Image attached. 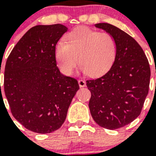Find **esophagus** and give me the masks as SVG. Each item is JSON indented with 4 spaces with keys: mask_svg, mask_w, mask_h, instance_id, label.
Returning <instances> with one entry per match:
<instances>
[{
    "mask_svg": "<svg viewBox=\"0 0 156 156\" xmlns=\"http://www.w3.org/2000/svg\"><path fill=\"white\" fill-rule=\"evenodd\" d=\"M78 83H79V86L80 87H83L86 86V82L84 80H78Z\"/></svg>",
    "mask_w": 156,
    "mask_h": 156,
    "instance_id": "1",
    "label": "esophagus"
}]
</instances>
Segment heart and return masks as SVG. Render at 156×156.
<instances>
[{
    "label": "heart",
    "mask_w": 156,
    "mask_h": 156,
    "mask_svg": "<svg viewBox=\"0 0 156 156\" xmlns=\"http://www.w3.org/2000/svg\"><path fill=\"white\" fill-rule=\"evenodd\" d=\"M117 55V43L109 33L79 27L69 32L55 48V58L65 75L73 73L78 62L83 74L98 76L111 69Z\"/></svg>",
    "instance_id": "heart-1"
}]
</instances>
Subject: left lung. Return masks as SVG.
<instances>
[{
  "mask_svg": "<svg viewBox=\"0 0 156 156\" xmlns=\"http://www.w3.org/2000/svg\"><path fill=\"white\" fill-rule=\"evenodd\" d=\"M95 27L115 37L117 55L108 73L87 80L91 93L89 108L99 126L116 129L140 114L148 93L151 70L144 51L133 37L108 23Z\"/></svg>",
  "mask_w": 156,
  "mask_h": 156,
  "instance_id": "8db88e82",
  "label": "left lung"
}]
</instances>
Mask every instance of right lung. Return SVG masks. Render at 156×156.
<instances>
[{"label": "right lung", "instance_id": "obj_1", "mask_svg": "<svg viewBox=\"0 0 156 156\" xmlns=\"http://www.w3.org/2000/svg\"><path fill=\"white\" fill-rule=\"evenodd\" d=\"M67 30L62 24L32 27L7 59L4 88L11 112L33 132L61 127L79 90L76 80L62 74L56 63V44Z\"/></svg>", "mask_w": 156, "mask_h": 156}]
</instances>
